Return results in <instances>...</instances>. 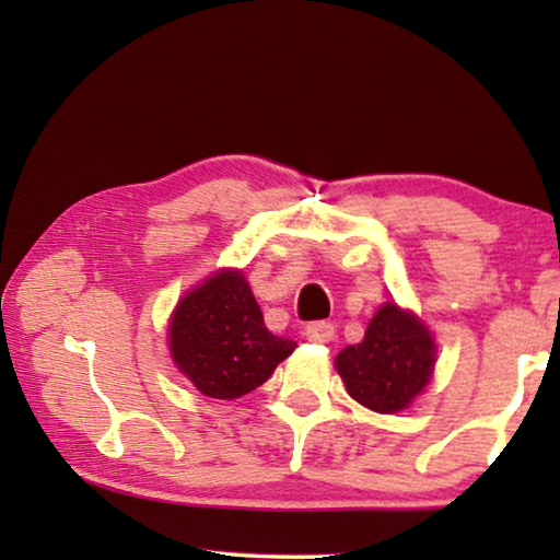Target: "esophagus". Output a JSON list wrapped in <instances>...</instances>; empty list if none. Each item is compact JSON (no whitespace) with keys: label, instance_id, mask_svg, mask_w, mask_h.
<instances>
[{"label":"esophagus","instance_id":"obj_1","mask_svg":"<svg viewBox=\"0 0 560 560\" xmlns=\"http://www.w3.org/2000/svg\"><path fill=\"white\" fill-rule=\"evenodd\" d=\"M334 336L336 328L328 320H314V324L306 326V338L311 343H328V340H334Z\"/></svg>","mask_w":560,"mask_h":560}]
</instances>
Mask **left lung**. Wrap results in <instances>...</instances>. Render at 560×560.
<instances>
[{"instance_id":"left-lung-1","label":"left lung","mask_w":560,"mask_h":560,"mask_svg":"<svg viewBox=\"0 0 560 560\" xmlns=\"http://www.w3.org/2000/svg\"><path fill=\"white\" fill-rule=\"evenodd\" d=\"M336 368L348 395L368 410L393 415L405 410L434 368V340L415 316L385 303L368 324L363 343L338 353Z\"/></svg>"}]
</instances>
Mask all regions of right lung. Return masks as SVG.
<instances>
[{
  "label": "right lung",
  "instance_id": "obj_1",
  "mask_svg": "<svg viewBox=\"0 0 560 560\" xmlns=\"http://www.w3.org/2000/svg\"><path fill=\"white\" fill-rule=\"evenodd\" d=\"M296 343L264 326L259 303L240 271H220L177 303L170 350L207 397L234 400L273 373Z\"/></svg>",
  "mask_w": 560,
  "mask_h": 560
}]
</instances>
